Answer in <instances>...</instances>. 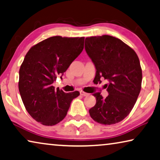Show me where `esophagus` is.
I'll return each mask as SVG.
<instances>
[{
  "label": "esophagus",
  "mask_w": 160,
  "mask_h": 160,
  "mask_svg": "<svg viewBox=\"0 0 160 160\" xmlns=\"http://www.w3.org/2000/svg\"><path fill=\"white\" fill-rule=\"evenodd\" d=\"M80 95H82V96H88V95H89L88 93H87V92H83V91H80Z\"/></svg>",
  "instance_id": "34e87169"
}]
</instances>
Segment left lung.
<instances>
[{
  "mask_svg": "<svg viewBox=\"0 0 160 160\" xmlns=\"http://www.w3.org/2000/svg\"><path fill=\"white\" fill-rule=\"evenodd\" d=\"M85 49L95 65V79L104 78L108 95L93 93L96 103L89 110L96 122L115 124L123 120L136 103L142 88V71L134 50L118 38L109 35L87 37Z\"/></svg>",
  "mask_w": 160,
  "mask_h": 160,
  "instance_id": "8db88e82",
  "label": "left lung"
}]
</instances>
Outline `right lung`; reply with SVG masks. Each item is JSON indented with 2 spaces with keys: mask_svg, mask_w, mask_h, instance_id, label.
I'll return each mask as SVG.
<instances>
[{
  "mask_svg": "<svg viewBox=\"0 0 160 160\" xmlns=\"http://www.w3.org/2000/svg\"><path fill=\"white\" fill-rule=\"evenodd\" d=\"M84 37H49L31 48L19 70L18 90L28 113L44 126L62 121L78 91L66 93L52 85L84 48Z\"/></svg>",
  "mask_w": 160,
  "mask_h": 160,
  "instance_id": "right-lung-1",
  "label": "right lung"
}]
</instances>
